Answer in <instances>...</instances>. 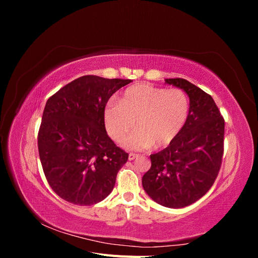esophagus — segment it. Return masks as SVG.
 Instances as JSON below:
<instances>
[{"mask_svg":"<svg viewBox=\"0 0 258 258\" xmlns=\"http://www.w3.org/2000/svg\"><path fill=\"white\" fill-rule=\"evenodd\" d=\"M138 154H135V153H130L129 154V160H135L137 157H138Z\"/></svg>","mask_w":258,"mask_h":258,"instance_id":"obj_1","label":"esophagus"}]
</instances>
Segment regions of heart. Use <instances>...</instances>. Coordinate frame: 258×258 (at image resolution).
I'll return each mask as SVG.
<instances>
[{
	"instance_id": "b5f03b06",
	"label": "heart",
	"mask_w": 258,
	"mask_h": 258,
	"mask_svg": "<svg viewBox=\"0 0 258 258\" xmlns=\"http://www.w3.org/2000/svg\"><path fill=\"white\" fill-rule=\"evenodd\" d=\"M188 100L177 88L165 89L151 84H138L124 90L118 102L105 106L106 130L116 142L122 143L136 126L126 146L145 150L165 147L179 135L188 117Z\"/></svg>"
}]
</instances>
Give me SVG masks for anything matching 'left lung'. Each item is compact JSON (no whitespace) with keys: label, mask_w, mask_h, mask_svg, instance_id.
Returning <instances> with one entry per match:
<instances>
[{"label":"left lung","mask_w":258,"mask_h":258,"mask_svg":"<svg viewBox=\"0 0 258 258\" xmlns=\"http://www.w3.org/2000/svg\"><path fill=\"white\" fill-rule=\"evenodd\" d=\"M189 97L185 126L168 147L151 155V169L142 185L157 204L179 209L209 191L220 172L224 154L225 120L213 98L184 79H167Z\"/></svg>","instance_id":"8db88e82"}]
</instances>
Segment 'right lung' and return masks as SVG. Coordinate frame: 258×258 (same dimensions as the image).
Returning <instances> with one entry per match:
<instances>
[{
  "instance_id": "add662e5",
  "label": "right lung",
  "mask_w": 258,
  "mask_h": 258,
  "mask_svg": "<svg viewBox=\"0 0 258 258\" xmlns=\"http://www.w3.org/2000/svg\"><path fill=\"white\" fill-rule=\"evenodd\" d=\"M129 83L85 75L46 102L37 135L38 154L49 186L66 201L92 206L113 190L129 155L107 136L104 110L113 93Z\"/></svg>"
}]
</instances>
